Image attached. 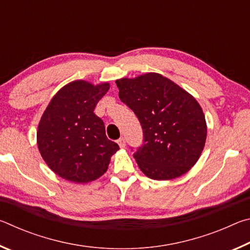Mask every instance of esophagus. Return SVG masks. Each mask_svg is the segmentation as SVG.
<instances>
[{
    "instance_id": "esophagus-1",
    "label": "esophagus",
    "mask_w": 250,
    "mask_h": 250,
    "mask_svg": "<svg viewBox=\"0 0 250 250\" xmlns=\"http://www.w3.org/2000/svg\"><path fill=\"white\" fill-rule=\"evenodd\" d=\"M118 145H119V146L121 147V149H124V147H125V138H120V139H118Z\"/></svg>"
}]
</instances>
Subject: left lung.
Here are the masks:
<instances>
[{"label":"left lung","mask_w":250,"mask_h":250,"mask_svg":"<svg viewBox=\"0 0 250 250\" xmlns=\"http://www.w3.org/2000/svg\"><path fill=\"white\" fill-rule=\"evenodd\" d=\"M116 83L120 100L135 113L143 130V145L133 153L140 170L158 181L185 174L206 141L205 116L195 98L155 73Z\"/></svg>","instance_id":"left-lung-1"}]
</instances>
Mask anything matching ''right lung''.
<instances>
[{
  "label": "right lung",
  "mask_w": 250,
  "mask_h": 250,
  "mask_svg": "<svg viewBox=\"0 0 250 250\" xmlns=\"http://www.w3.org/2000/svg\"><path fill=\"white\" fill-rule=\"evenodd\" d=\"M109 88L107 83L94 86L76 80L62 87L46 108L37 130V146L50 170L62 179L75 183L98 179L119 150L94 112Z\"/></svg>",
  "instance_id": "obj_1"
}]
</instances>
